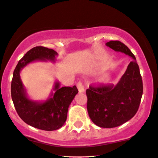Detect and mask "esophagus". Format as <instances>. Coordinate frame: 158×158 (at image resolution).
<instances>
[{"label":"esophagus","instance_id":"34e87169","mask_svg":"<svg viewBox=\"0 0 158 158\" xmlns=\"http://www.w3.org/2000/svg\"><path fill=\"white\" fill-rule=\"evenodd\" d=\"M77 89H78V91L80 93L84 92V91H85L84 87H83L82 83H81V82L77 83Z\"/></svg>","mask_w":158,"mask_h":158}]
</instances>
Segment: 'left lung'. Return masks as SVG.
Segmentation results:
<instances>
[{
	"instance_id": "8db88e82",
	"label": "left lung",
	"mask_w": 158,
	"mask_h": 158,
	"mask_svg": "<svg viewBox=\"0 0 158 158\" xmlns=\"http://www.w3.org/2000/svg\"><path fill=\"white\" fill-rule=\"evenodd\" d=\"M106 45L133 59L116 85H90L86 90L87 110L91 121L100 127L112 128L125 123L137 113L143 82L136 58L129 48L119 41H110Z\"/></svg>"
}]
</instances>
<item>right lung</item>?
Returning a JSON list of instances; mask_svg holds the SVG:
<instances>
[{
	"instance_id": "obj_1",
	"label": "right lung",
	"mask_w": 158,
	"mask_h": 158,
	"mask_svg": "<svg viewBox=\"0 0 158 158\" xmlns=\"http://www.w3.org/2000/svg\"><path fill=\"white\" fill-rule=\"evenodd\" d=\"M58 53L52 49L37 46L31 49L19 60L13 73L11 94L17 113L23 122L38 129L52 131L61 128L67 117L68 108L75 95L78 93L77 87H60L55 83L54 94L44 102L33 101L27 96L26 91L20 79L19 73L28 64L33 61H55Z\"/></svg>"
}]
</instances>
